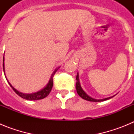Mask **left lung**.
<instances>
[{"label":"left lung","instance_id":"left-lung-1","mask_svg":"<svg viewBox=\"0 0 134 134\" xmlns=\"http://www.w3.org/2000/svg\"><path fill=\"white\" fill-rule=\"evenodd\" d=\"M76 92H77L78 94L80 96V97L82 98L83 99L86 100H88V101H93V102H100V101H105V100H107L108 99H111L112 97H113L114 96H112V97H110L105 98V99H93V98L91 97L90 96H88V94L85 93L84 90L82 88L81 85H80V80H79V73H77V75H76Z\"/></svg>","mask_w":134,"mask_h":134}]
</instances>
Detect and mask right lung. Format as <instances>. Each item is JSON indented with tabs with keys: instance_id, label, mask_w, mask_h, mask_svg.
Here are the masks:
<instances>
[{
	"instance_id": "right-lung-1",
	"label": "right lung",
	"mask_w": 134,
	"mask_h": 134,
	"mask_svg": "<svg viewBox=\"0 0 134 134\" xmlns=\"http://www.w3.org/2000/svg\"><path fill=\"white\" fill-rule=\"evenodd\" d=\"M4 57L3 56V71H4V74H5V71H4ZM59 68H57L56 69H55V70L53 72L51 76L50 79H49V82H48V84L46 85V86L45 87H43L42 89H41L40 91H37V92H35V93H21V92H19L17 90L15 89L14 88L13 86H12L11 84L9 82V80H7V77H6V75H5V77L7 79V81H8V83L9 84L10 86H11V88H13L14 91H15V93L16 94H18L19 96H20L21 97H22L23 99H26V100H40V99H44L45 97H46L48 94H49V93L51 92L52 91V86H53V77H54V74L56 72V71L58 70Z\"/></svg>"
}]
</instances>
